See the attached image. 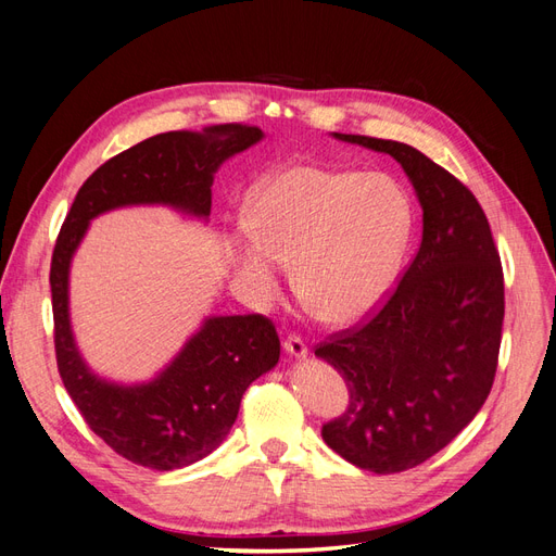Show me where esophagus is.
<instances>
[{
	"mask_svg": "<svg viewBox=\"0 0 556 556\" xmlns=\"http://www.w3.org/2000/svg\"><path fill=\"white\" fill-rule=\"evenodd\" d=\"M282 348L294 359H306L308 357V345H306L304 339H301V336H288V339H285V343H282Z\"/></svg>",
	"mask_w": 556,
	"mask_h": 556,
	"instance_id": "obj_1",
	"label": "esophagus"
}]
</instances>
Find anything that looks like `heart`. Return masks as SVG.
Segmentation results:
<instances>
[{
  "instance_id": "obj_1",
  "label": "heart",
  "mask_w": 556,
  "mask_h": 556,
  "mask_svg": "<svg viewBox=\"0 0 556 556\" xmlns=\"http://www.w3.org/2000/svg\"><path fill=\"white\" fill-rule=\"evenodd\" d=\"M245 237L231 262L250 292L274 301L282 264L306 306L325 323L350 325L390 294L410 231V201L384 174L299 164L264 180L248 204Z\"/></svg>"
}]
</instances>
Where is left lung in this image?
<instances>
[{"instance_id":"1","label":"left lung","mask_w":556,"mask_h":556,"mask_svg":"<svg viewBox=\"0 0 556 556\" xmlns=\"http://www.w3.org/2000/svg\"><path fill=\"white\" fill-rule=\"evenodd\" d=\"M392 155L422 206V243L387 304L315 357L345 378L348 410L323 427L350 464L399 473L441 452L490 396L503 327V268L490 223L464 182L417 148L339 134Z\"/></svg>"}]
</instances>
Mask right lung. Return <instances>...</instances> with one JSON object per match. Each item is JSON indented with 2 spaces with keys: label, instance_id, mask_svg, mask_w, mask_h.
Masks as SVG:
<instances>
[{
  "label": "right lung",
  "instance_id": "obj_1",
  "mask_svg": "<svg viewBox=\"0 0 556 556\" xmlns=\"http://www.w3.org/2000/svg\"><path fill=\"white\" fill-rule=\"evenodd\" d=\"M264 139L260 127L213 125L150 137L83 182L50 262L55 355L66 392L90 429L121 457L155 470L190 466L237 422L250 382L278 364L280 341L264 315H211L148 382H113L83 359L70 317V271L90 223L125 206H169L208 220L220 164Z\"/></svg>",
  "mask_w": 556,
  "mask_h": 556
}]
</instances>
